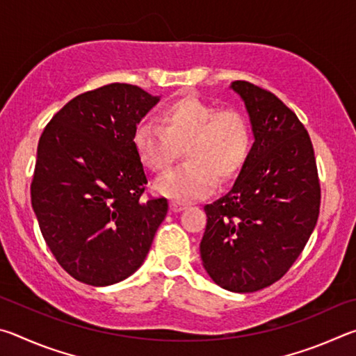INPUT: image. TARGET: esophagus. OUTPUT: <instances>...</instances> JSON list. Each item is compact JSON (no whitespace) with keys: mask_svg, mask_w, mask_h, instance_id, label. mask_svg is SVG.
I'll list each match as a JSON object with an SVG mask.
<instances>
[{"mask_svg":"<svg viewBox=\"0 0 356 356\" xmlns=\"http://www.w3.org/2000/svg\"><path fill=\"white\" fill-rule=\"evenodd\" d=\"M171 210L172 212H182V210H185L186 209V204H184V202H177V201H171Z\"/></svg>","mask_w":356,"mask_h":356,"instance_id":"34e87169","label":"esophagus"}]
</instances>
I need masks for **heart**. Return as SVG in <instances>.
I'll return each instance as SVG.
<instances>
[{"instance_id":"1","label":"heart","mask_w":356,"mask_h":356,"mask_svg":"<svg viewBox=\"0 0 356 356\" xmlns=\"http://www.w3.org/2000/svg\"><path fill=\"white\" fill-rule=\"evenodd\" d=\"M131 143L138 160L155 174L170 171L182 150L184 166L160 180L156 191L186 202L242 174L251 155L252 129L240 110H216L188 95L161 108L159 125L138 124Z\"/></svg>"}]
</instances>
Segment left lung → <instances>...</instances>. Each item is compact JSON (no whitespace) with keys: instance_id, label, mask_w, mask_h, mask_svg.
<instances>
[{"instance_id":"obj_1","label":"left lung","mask_w":356,"mask_h":356,"mask_svg":"<svg viewBox=\"0 0 356 356\" xmlns=\"http://www.w3.org/2000/svg\"><path fill=\"white\" fill-rule=\"evenodd\" d=\"M232 89L245 100L254 144L232 190L204 206L200 251L216 284L248 293L281 280L301 254L318 218L321 180L297 114L250 81Z\"/></svg>"}]
</instances>
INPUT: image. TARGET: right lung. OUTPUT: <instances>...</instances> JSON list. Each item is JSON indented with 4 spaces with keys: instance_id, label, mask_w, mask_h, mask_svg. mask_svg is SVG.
<instances>
[{
    "instance_id": "1",
    "label": "right lung",
    "mask_w": 356,
    "mask_h": 356,
    "mask_svg": "<svg viewBox=\"0 0 356 356\" xmlns=\"http://www.w3.org/2000/svg\"><path fill=\"white\" fill-rule=\"evenodd\" d=\"M156 102L135 84H105L67 102L40 135L33 210L58 264L84 284L134 273L168 213L166 197H143L147 177L131 143Z\"/></svg>"
}]
</instances>
